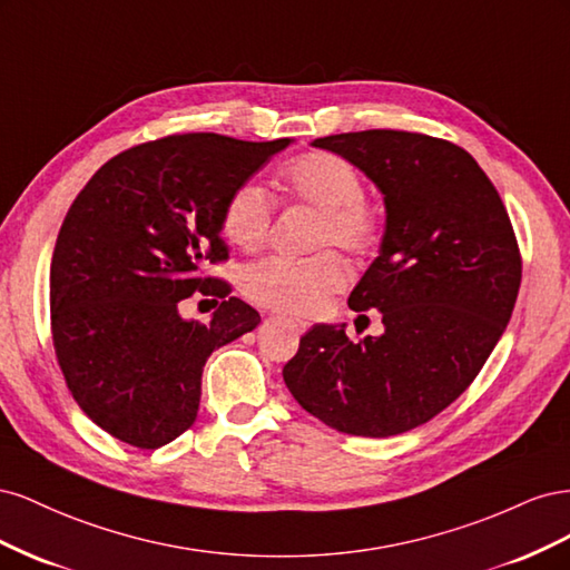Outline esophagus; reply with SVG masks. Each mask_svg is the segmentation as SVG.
<instances>
[{
	"label": "esophagus",
	"instance_id": "34e87169",
	"mask_svg": "<svg viewBox=\"0 0 570 570\" xmlns=\"http://www.w3.org/2000/svg\"><path fill=\"white\" fill-rule=\"evenodd\" d=\"M285 323H287V325L292 327V331H295V333H299V335L308 331V323H306V321H302V318H287Z\"/></svg>",
	"mask_w": 570,
	"mask_h": 570
}]
</instances>
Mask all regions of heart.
<instances>
[{
  "label": "heart",
  "instance_id": "b5f03b06",
  "mask_svg": "<svg viewBox=\"0 0 570 570\" xmlns=\"http://www.w3.org/2000/svg\"><path fill=\"white\" fill-rule=\"evenodd\" d=\"M281 189L289 202L318 212L314 247H340L364 254L373 247L377 223L364 202L358 170L331 151H312L292 159L281 174ZM275 214V199L266 189L243 180L223 204L220 230L230 245L254 252L266 243ZM350 283V271L337 252L323 249L314 256H268L245 271V295L283 314H314L333 292Z\"/></svg>",
  "mask_w": 570,
  "mask_h": 570
}]
</instances>
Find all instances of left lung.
Returning <instances> with one entry per match:
<instances>
[{
  "label": "left lung",
  "mask_w": 570,
  "mask_h": 570,
  "mask_svg": "<svg viewBox=\"0 0 570 570\" xmlns=\"http://www.w3.org/2000/svg\"><path fill=\"white\" fill-rule=\"evenodd\" d=\"M385 195L381 256L350 308H377L385 333L352 342L314 325L283 377L312 416L340 433L390 438L428 423L469 387L511 318L521 252L494 185L469 151L421 132L318 137Z\"/></svg>",
  "instance_id": "left-lung-1"
}]
</instances>
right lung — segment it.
Returning a JSON list of instances; mask_svg holds the SVG:
<instances>
[{
	"mask_svg": "<svg viewBox=\"0 0 570 570\" xmlns=\"http://www.w3.org/2000/svg\"><path fill=\"white\" fill-rule=\"evenodd\" d=\"M289 142L168 135L116 154L68 209L49 271L51 340L73 400L116 440L159 450L183 435L206 358L262 321L204 268L228 258L230 189ZM195 291L222 299L209 324L179 318Z\"/></svg>",
	"mask_w": 570,
	"mask_h": 570,
	"instance_id": "add662e5",
	"label": "right lung"
}]
</instances>
